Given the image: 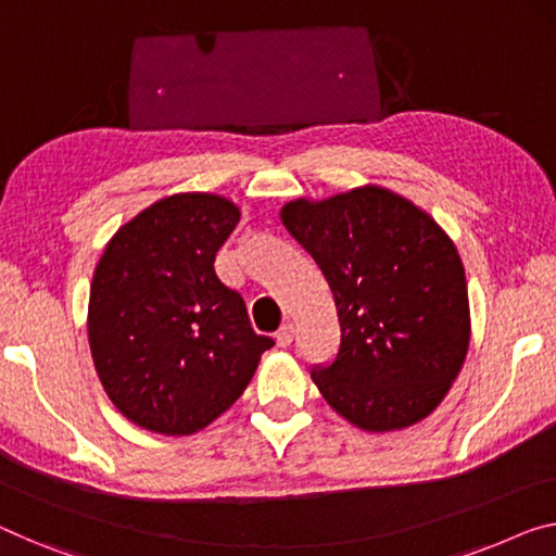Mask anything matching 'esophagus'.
<instances>
[{
	"instance_id": "34e87169",
	"label": "esophagus",
	"mask_w": 556,
	"mask_h": 556,
	"mask_svg": "<svg viewBox=\"0 0 556 556\" xmlns=\"http://www.w3.org/2000/svg\"><path fill=\"white\" fill-rule=\"evenodd\" d=\"M294 342V325L292 321H287V325H281L277 331V344L279 346H289Z\"/></svg>"
}]
</instances>
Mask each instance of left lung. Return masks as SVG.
I'll list each match as a JSON object with an SVG mask.
<instances>
[{
	"label": "left lung",
	"mask_w": 556,
	"mask_h": 556,
	"mask_svg": "<svg viewBox=\"0 0 556 556\" xmlns=\"http://www.w3.org/2000/svg\"><path fill=\"white\" fill-rule=\"evenodd\" d=\"M287 227L337 304L342 344L312 379L364 432L429 417L469 350V296L457 247L409 199L367 185L321 202L281 206Z\"/></svg>",
	"instance_id": "left-lung-1"
}]
</instances>
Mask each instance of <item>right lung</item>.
<instances>
[{
  "instance_id": "1",
  "label": "right lung",
  "mask_w": 556,
  "mask_h": 556,
  "mask_svg": "<svg viewBox=\"0 0 556 556\" xmlns=\"http://www.w3.org/2000/svg\"><path fill=\"white\" fill-rule=\"evenodd\" d=\"M239 222L227 197H164L117 229L89 289V350L106 396L156 434L185 437L235 404L275 339L214 271Z\"/></svg>"
}]
</instances>
